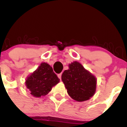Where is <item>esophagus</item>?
I'll list each match as a JSON object with an SVG mask.
<instances>
[{"instance_id":"obj_1","label":"esophagus","mask_w":127,"mask_h":127,"mask_svg":"<svg viewBox=\"0 0 127 127\" xmlns=\"http://www.w3.org/2000/svg\"><path fill=\"white\" fill-rule=\"evenodd\" d=\"M62 73H60V74H58V77H59V78L60 79H62Z\"/></svg>"}]
</instances>
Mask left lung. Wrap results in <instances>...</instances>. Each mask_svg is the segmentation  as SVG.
<instances>
[{"label": "left lung", "instance_id": "obj_1", "mask_svg": "<svg viewBox=\"0 0 127 127\" xmlns=\"http://www.w3.org/2000/svg\"><path fill=\"white\" fill-rule=\"evenodd\" d=\"M68 68L62 76L68 95L76 101L88 100L95 92L97 80L95 76L77 62L69 64Z\"/></svg>", "mask_w": 127, "mask_h": 127}]
</instances>
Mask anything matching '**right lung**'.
<instances>
[{"instance_id": "add662e5", "label": "right lung", "mask_w": 127, "mask_h": 127, "mask_svg": "<svg viewBox=\"0 0 127 127\" xmlns=\"http://www.w3.org/2000/svg\"><path fill=\"white\" fill-rule=\"evenodd\" d=\"M60 82V79L48 64L42 63L26 81V85L30 94L40 97L48 94L52 87Z\"/></svg>"}]
</instances>
